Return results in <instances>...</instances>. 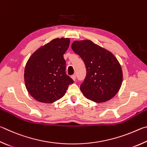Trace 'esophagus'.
Returning a JSON list of instances; mask_svg holds the SVG:
<instances>
[{
  "label": "esophagus",
  "instance_id": "obj_1",
  "mask_svg": "<svg viewBox=\"0 0 147 147\" xmlns=\"http://www.w3.org/2000/svg\"><path fill=\"white\" fill-rule=\"evenodd\" d=\"M71 79H73V80H74V81H76V75H73V76H71Z\"/></svg>",
  "mask_w": 147,
  "mask_h": 147
}]
</instances>
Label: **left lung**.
<instances>
[{"instance_id":"left-lung-1","label":"left lung","mask_w":147,"mask_h":147,"mask_svg":"<svg viewBox=\"0 0 147 147\" xmlns=\"http://www.w3.org/2000/svg\"><path fill=\"white\" fill-rule=\"evenodd\" d=\"M71 49L81 57L86 68L80 86L84 96L96 102L113 98L123 82L121 66L114 54L90 40L74 41Z\"/></svg>"}]
</instances>
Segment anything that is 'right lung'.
I'll use <instances>...</instances> for the list:
<instances>
[{
    "instance_id": "right-lung-1",
    "label": "right lung",
    "mask_w": 147,
    "mask_h": 147,
    "mask_svg": "<svg viewBox=\"0 0 147 147\" xmlns=\"http://www.w3.org/2000/svg\"><path fill=\"white\" fill-rule=\"evenodd\" d=\"M69 38H56L37 49L28 59L24 69L26 88L37 101L51 103L65 94L74 83L66 75L63 55Z\"/></svg>"
}]
</instances>
